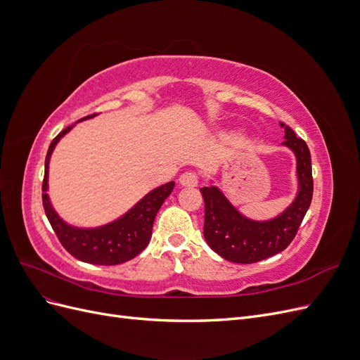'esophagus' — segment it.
<instances>
[{
  "instance_id": "34e87169",
  "label": "esophagus",
  "mask_w": 360,
  "mask_h": 360,
  "mask_svg": "<svg viewBox=\"0 0 360 360\" xmlns=\"http://www.w3.org/2000/svg\"><path fill=\"white\" fill-rule=\"evenodd\" d=\"M179 183L184 188H195L198 184V176L195 172H184L180 176Z\"/></svg>"
}]
</instances>
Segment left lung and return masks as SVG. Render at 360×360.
<instances>
[{
	"instance_id": "obj_1",
	"label": "left lung",
	"mask_w": 360,
	"mask_h": 360,
	"mask_svg": "<svg viewBox=\"0 0 360 360\" xmlns=\"http://www.w3.org/2000/svg\"><path fill=\"white\" fill-rule=\"evenodd\" d=\"M284 129V143L296 158L297 192L287 209L267 221L245 216L214 184L201 188L205 204L204 238L217 255L238 264H250L284 250L296 236L312 200L311 153L303 139L292 129Z\"/></svg>"
}]
</instances>
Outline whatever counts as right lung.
<instances>
[{"instance_id":"obj_1","label":"right lung","mask_w":360,"mask_h":360,"mask_svg":"<svg viewBox=\"0 0 360 360\" xmlns=\"http://www.w3.org/2000/svg\"><path fill=\"white\" fill-rule=\"evenodd\" d=\"M96 115V114H94ZM94 115H89L81 118L90 120ZM76 122V123H79ZM75 127L69 126L60 132L48 148L45 159V179H43V209L48 216L51 226L56 231L58 240L66 248L69 254L78 258L84 263L99 264V266H115L126 263V261L135 258L139 252L147 248L151 230H153L155 217L169 193L174 189V181L162 184V186L150 191L146 197L141 198L132 209H129L124 214H122L112 222H108L101 226L82 228L68 224L63 217L56 212L49 198V162L51 156L56 150V146L60 139L68 135Z\"/></svg>"}]
</instances>
